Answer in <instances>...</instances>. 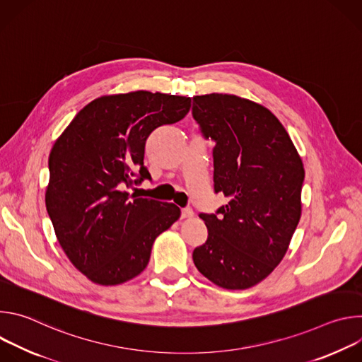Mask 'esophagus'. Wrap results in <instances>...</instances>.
<instances>
[{
  "instance_id": "34e87169",
  "label": "esophagus",
  "mask_w": 362,
  "mask_h": 362,
  "mask_svg": "<svg viewBox=\"0 0 362 362\" xmlns=\"http://www.w3.org/2000/svg\"><path fill=\"white\" fill-rule=\"evenodd\" d=\"M180 216H182L183 219H186V218H192V216H193V209H192V208H189V206H187V208H183V209H182Z\"/></svg>"
}]
</instances>
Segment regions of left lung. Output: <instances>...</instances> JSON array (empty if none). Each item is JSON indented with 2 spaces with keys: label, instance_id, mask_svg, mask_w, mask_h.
<instances>
[{
  "label": "left lung",
  "instance_id": "8db88e82",
  "mask_svg": "<svg viewBox=\"0 0 362 362\" xmlns=\"http://www.w3.org/2000/svg\"><path fill=\"white\" fill-rule=\"evenodd\" d=\"M192 116L212 139L214 187L229 202L200 214L208 239L193 250L199 272L225 289H246L282 261L300 219L305 170L281 122L232 94L193 97Z\"/></svg>",
  "mask_w": 362,
  "mask_h": 362
}]
</instances>
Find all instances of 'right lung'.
<instances>
[{
    "label": "right lung",
    "mask_w": 362,
    "mask_h": 362,
    "mask_svg": "<svg viewBox=\"0 0 362 362\" xmlns=\"http://www.w3.org/2000/svg\"><path fill=\"white\" fill-rule=\"evenodd\" d=\"M190 97L133 91L81 109L48 158L45 206L71 264L91 282L119 285L148 264L151 246L180 216L173 203L126 189L151 179L144 147L153 130L182 120Z\"/></svg>",
    "instance_id": "add662e5"
}]
</instances>
